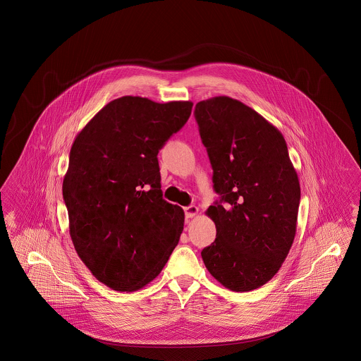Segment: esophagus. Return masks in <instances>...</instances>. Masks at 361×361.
<instances>
[{
	"label": "esophagus",
	"instance_id": "34e87169",
	"mask_svg": "<svg viewBox=\"0 0 361 361\" xmlns=\"http://www.w3.org/2000/svg\"><path fill=\"white\" fill-rule=\"evenodd\" d=\"M184 212L185 216H186L188 219H192V218H194V216L198 214V207H197V206H194V204H192V206H188V207H185Z\"/></svg>",
	"mask_w": 361,
	"mask_h": 361
}]
</instances>
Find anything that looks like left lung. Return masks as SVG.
Instances as JSON below:
<instances>
[{
	"label": "left lung",
	"mask_w": 361,
	"mask_h": 361,
	"mask_svg": "<svg viewBox=\"0 0 361 361\" xmlns=\"http://www.w3.org/2000/svg\"><path fill=\"white\" fill-rule=\"evenodd\" d=\"M200 135L219 202L206 215L216 238L202 250L209 273L235 292L255 290L279 271L296 235L300 183L281 133L236 99L197 103Z\"/></svg>",
	"instance_id": "obj_1"
}]
</instances>
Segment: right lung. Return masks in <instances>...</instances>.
<instances>
[{"mask_svg":"<svg viewBox=\"0 0 361 361\" xmlns=\"http://www.w3.org/2000/svg\"><path fill=\"white\" fill-rule=\"evenodd\" d=\"M192 102H109L73 142L62 195L71 241L97 281L120 292L154 281L184 229V210L161 197L158 152Z\"/></svg>","mask_w":361,"mask_h":361,"instance_id":"add662e5","label":"right lung"}]
</instances>
